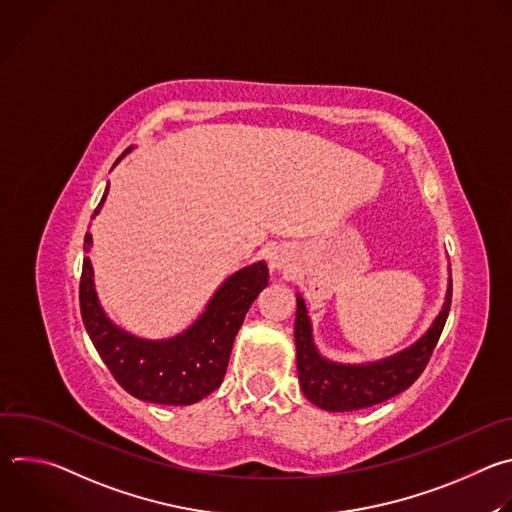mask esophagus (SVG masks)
<instances>
[{
  "label": "esophagus",
  "instance_id": "esophagus-1",
  "mask_svg": "<svg viewBox=\"0 0 512 512\" xmlns=\"http://www.w3.org/2000/svg\"><path fill=\"white\" fill-rule=\"evenodd\" d=\"M289 257H291V255H289V251H287V249L277 247V249H273V251L269 253V267H271V269H275V271H279V269L287 267Z\"/></svg>",
  "mask_w": 512,
  "mask_h": 512
}]
</instances>
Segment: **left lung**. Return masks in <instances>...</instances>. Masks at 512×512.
<instances>
[{
	"label": "left lung",
	"mask_w": 512,
	"mask_h": 512,
	"mask_svg": "<svg viewBox=\"0 0 512 512\" xmlns=\"http://www.w3.org/2000/svg\"><path fill=\"white\" fill-rule=\"evenodd\" d=\"M452 306V279L446 291V304L431 328L409 348L367 364H338L320 356L308 318L306 304L298 296L296 312V350L298 375L304 395L326 411H354L383 403L411 387L442 336Z\"/></svg>",
	"instance_id": "left-lung-1"
}]
</instances>
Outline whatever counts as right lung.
Returning a JSON list of instances; mask_svg holds the SVG:
<instances>
[{"label": "right lung", "mask_w": 512, "mask_h": 512, "mask_svg": "<svg viewBox=\"0 0 512 512\" xmlns=\"http://www.w3.org/2000/svg\"><path fill=\"white\" fill-rule=\"evenodd\" d=\"M107 192L109 186L93 218ZM91 245L93 237L87 233L85 253ZM267 279L265 261L243 267L216 289L202 316L188 330L168 340H143L107 318L95 294L91 259L85 257L79 287L81 316L99 356L129 395L160 405H192L221 387L235 336Z\"/></svg>", "instance_id": "1"}]
</instances>
